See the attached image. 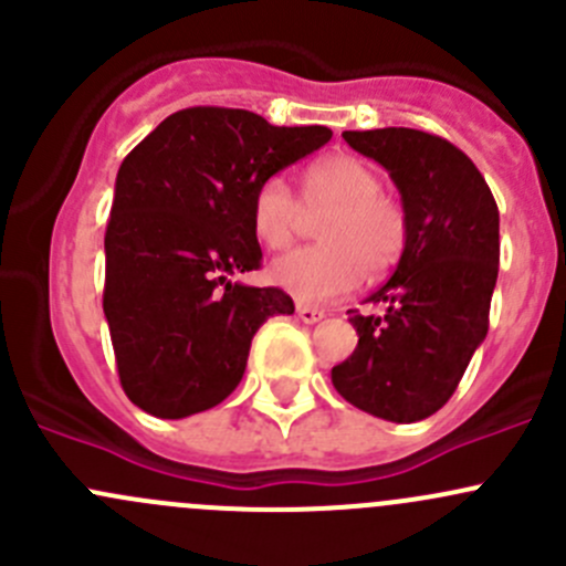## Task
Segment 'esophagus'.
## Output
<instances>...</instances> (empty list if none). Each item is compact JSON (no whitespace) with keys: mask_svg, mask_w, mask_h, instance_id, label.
Listing matches in <instances>:
<instances>
[{"mask_svg":"<svg viewBox=\"0 0 566 566\" xmlns=\"http://www.w3.org/2000/svg\"><path fill=\"white\" fill-rule=\"evenodd\" d=\"M295 315H298L301 323H319V319L325 317L323 310H317V306H310V304H298L295 306Z\"/></svg>","mask_w":566,"mask_h":566,"instance_id":"esophagus-1","label":"esophagus"}]
</instances>
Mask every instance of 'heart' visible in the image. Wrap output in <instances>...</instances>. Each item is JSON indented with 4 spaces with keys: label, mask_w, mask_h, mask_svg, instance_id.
I'll return each instance as SVG.
<instances>
[{
    "label": "heart",
    "mask_w": 566,
    "mask_h": 566,
    "mask_svg": "<svg viewBox=\"0 0 566 566\" xmlns=\"http://www.w3.org/2000/svg\"><path fill=\"white\" fill-rule=\"evenodd\" d=\"M300 208L284 177H268L254 193L251 227L265 249H287L301 230L304 210L319 219L323 243L295 249L271 265V282L304 304H325L361 284L364 273H384L408 247V210L380 188L373 164L356 156H328L301 177Z\"/></svg>",
    "instance_id": "1"
}]
</instances>
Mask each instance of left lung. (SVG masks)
<instances>
[{
  "label": "left lung",
  "mask_w": 566,
  "mask_h": 566,
  "mask_svg": "<svg viewBox=\"0 0 566 566\" xmlns=\"http://www.w3.org/2000/svg\"><path fill=\"white\" fill-rule=\"evenodd\" d=\"M345 142L389 169L408 210V247L369 295L384 315L350 310L358 347L331 369L358 410L410 424L441 410L490 325L499 279V205L452 142L416 128L345 130Z\"/></svg>",
  "instance_id": "1"
}]
</instances>
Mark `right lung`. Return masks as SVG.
I'll return each mask as SVG.
<instances>
[{"label": "right lung", "instance_id": "1", "mask_svg": "<svg viewBox=\"0 0 566 566\" xmlns=\"http://www.w3.org/2000/svg\"><path fill=\"white\" fill-rule=\"evenodd\" d=\"M331 139L247 108L169 114L119 164L106 224L104 312L123 391L145 413L186 419L230 397L256 328L293 315L284 290L230 282L256 271L254 193Z\"/></svg>", "mask_w": 566, "mask_h": 566}]
</instances>
